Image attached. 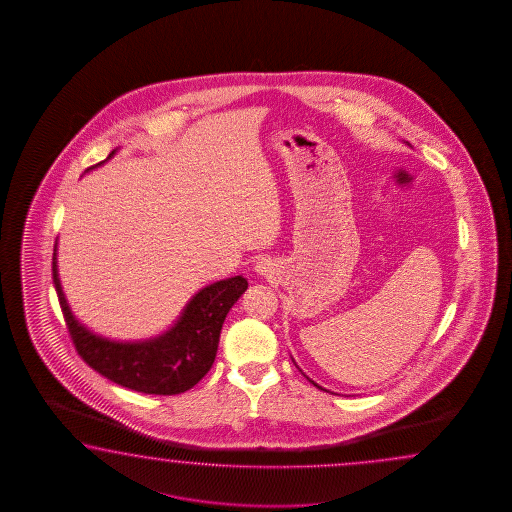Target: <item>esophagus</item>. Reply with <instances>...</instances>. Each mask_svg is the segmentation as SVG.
<instances>
[{"instance_id":"obj_1","label":"esophagus","mask_w":512,"mask_h":512,"mask_svg":"<svg viewBox=\"0 0 512 512\" xmlns=\"http://www.w3.org/2000/svg\"><path fill=\"white\" fill-rule=\"evenodd\" d=\"M256 272L260 274H269L272 272V263L269 260H260L256 263Z\"/></svg>"}]
</instances>
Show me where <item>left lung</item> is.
Masks as SVG:
<instances>
[{"instance_id":"left-lung-1","label":"left lung","mask_w":512,"mask_h":512,"mask_svg":"<svg viewBox=\"0 0 512 512\" xmlns=\"http://www.w3.org/2000/svg\"><path fill=\"white\" fill-rule=\"evenodd\" d=\"M309 381H311V379H309ZM313 382V381H311ZM313 384H315L316 388H320V386H318V384H316V382H313ZM320 390H322V388H320Z\"/></svg>"}]
</instances>
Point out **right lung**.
I'll return each mask as SVG.
<instances>
[{
  "mask_svg": "<svg viewBox=\"0 0 512 512\" xmlns=\"http://www.w3.org/2000/svg\"><path fill=\"white\" fill-rule=\"evenodd\" d=\"M53 283L71 340L87 366L122 388L150 395L186 392L207 375L218 353L225 316L249 287L243 276L207 285L163 335L142 342H115L91 333L71 313L58 278L56 245Z\"/></svg>",
  "mask_w": 512,
  "mask_h": 512,
  "instance_id": "obj_1",
  "label": "right lung"
}]
</instances>
